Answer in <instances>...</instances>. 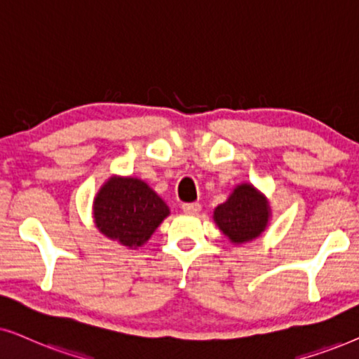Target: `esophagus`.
Instances as JSON below:
<instances>
[{"mask_svg": "<svg viewBox=\"0 0 359 359\" xmlns=\"http://www.w3.org/2000/svg\"><path fill=\"white\" fill-rule=\"evenodd\" d=\"M182 210H184V213H187V215H198L202 207H200V203L192 202V203H184Z\"/></svg>", "mask_w": 359, "mask_h": 359, "instance_id": "1", "label": "esophagus"}]
</instances>
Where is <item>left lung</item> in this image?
I'll use <instances>...</instances> for the list:
<instances>
[{
    "instance_id": "8db88e82",
    "label": "left lung",
    "mask_w": 359,
    "mask_h": 359,
    "mask_svg": "<svg viewBox=\"0 0 359 359\" xmlns=\"http://www.w3.org/2000/svg\"><path fill=\"white\" fill-rule=\"evenodd\" d=\"M269 200L255 185L238 184L226 202L213 212V222L233 245H245L266 231L271 222Z\"/></svg>"
}]
</instances>
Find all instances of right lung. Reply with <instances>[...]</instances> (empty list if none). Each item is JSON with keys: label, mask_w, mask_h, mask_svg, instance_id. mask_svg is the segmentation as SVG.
Masks as SVG:
<instances>
[{"label": "right lung", "mask_w": 359, "mask_h": 359, "mask_svg": "<svg viewBox=\"0 0 359 359\" xmlns=\"http://www.w3.org/2000/svg\"><path fill=\"white\" fill-rule=\"evenodd\" d=\"M169 215L164 200L137 177L111 175L93 198L95 226L128 250L146 245Z\"/></svg>", "instance_id": "obj_1"}]
</instances>
